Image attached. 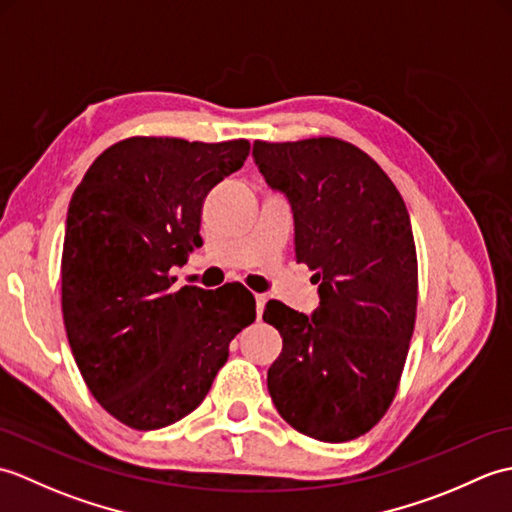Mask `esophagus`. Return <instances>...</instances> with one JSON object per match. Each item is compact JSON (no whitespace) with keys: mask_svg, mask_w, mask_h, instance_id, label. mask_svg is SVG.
<instances>
[{"mask_svg":"<svg viewBox=\"0 0 512 512\" xmlns=\"http://www.w3.org/2000/svg\"><path fill=\"white\" fill-rule=\"evenodd\" d=\"M266 301H268V295H255V303H257V317H262Z\"/></svg>","mask_w":512,"mask_h":512,"instance_id":"obj_1","label":"esophagus"}]
</instances>
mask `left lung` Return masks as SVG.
Segmentation results:
<instances>
[{"instance_id":"8db88e82","label":"left lung","mask_w":512,"mask_h":512,"mask_svg":"<svg viewBox=\"0 0 512 512\" xmlns=\"http://www.w3.org/2000/svg\"><path fill=\"white\" fill-rule=\"evenodd\" d=\"M255 165L295 215L297 262L314 270L310 317L268 301L284 347L268 391L290 427L321 442L363 436L396 396L418 306L405 200L378 162L339 138L255 140Z\"/></svg>"}]
</instances>
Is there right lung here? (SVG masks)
I'll return each instance as SVG.
<instances>
[{
    "instance_id": "1",
    "label": "right lung",
    "mask_w": 512,
    "mask_h": 512,
    "mask_svg": "<svg viewBox=\"0 0 512 512\" xmlns=\"http://www.w3.org/2000/svg\"><path fill=\"white\" fill-rule=\"evenodd\" d=\"M250 143L134 136L92 162L68 206L61 310L99 405L138 431L178 422L209 394L228 343L255 321L242 284L171 290L202 246V204Z\"/></svg>"
}]
</instances>
